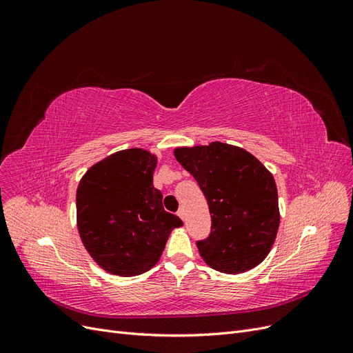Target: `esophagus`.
Returning a JSON list of instances; mask_svg holds the SVG:
<instances>
[{
    "label": "esophagus",
    "mask_w": 353,
    "mask_h": 353,
    "mask_svg": "<svg viewBox=\"0 0 353 353\" xmlns=\"http://www.w3.org/2000/svg\"><path fill=\"white\" fill-rule=\"evenodd\" d=\"M178 216H179V218H181V219H183V221H184V219H185V210H184V209H183V208H181V209H179V210H178Z\"/></svg>",
    "instance_id": "34e87169"
}]
</instances>
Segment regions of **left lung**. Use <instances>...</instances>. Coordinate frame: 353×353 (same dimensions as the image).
<instances>
[{"instance_id":"1","label":"left lung","mask_w":353,"mask_h":353,"mask_svg":"<svg viewBox=\"0 0 353 353\" xmlns=\"http://www.w3.org/2000/svg\"><path fill=\"white\" fill-rule=\"evenodd\" d=\"M175 159L194 176L212 218L206 240L197 241L210 268L241 274L268 256L280 227L272 174L241 147L213 141L178 147Z\"/></svg>"}]
</instances>
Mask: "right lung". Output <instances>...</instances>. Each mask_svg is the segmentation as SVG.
<instances>
[{"instance_id":"right-lung-1","label":"right lung","mask_w":353,"mask_h":353,"mask_svg":"<svg viewBox=\"0 0 353 353\" xmlns=\"http://www.w3.org/2000/svg\"><path fill=\"white\" fill-rule=\"evenodd\" d=\"M157 157L128 148L92 165L77 191V223L91 258L113 275H140L159 262L169 234L183 225L153 185Z\"/></svg>"}]
</instances>
